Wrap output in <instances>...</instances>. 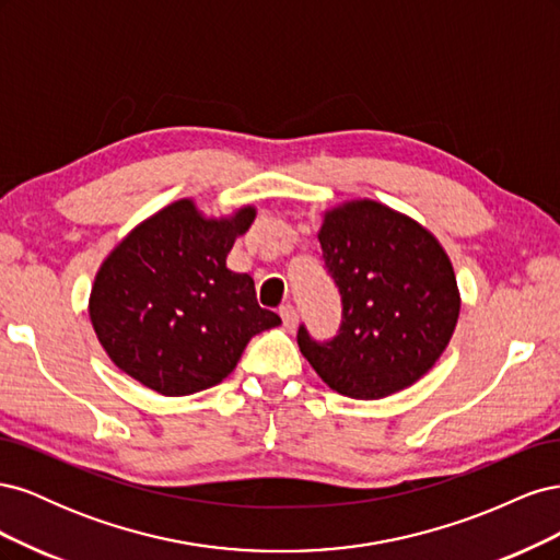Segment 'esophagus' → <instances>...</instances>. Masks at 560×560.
<instances>
[{
	"mask_svg": "<svg viewBox=\"0 0 560 560\" xmlns=\"http://www.w3.org/2000/svg\"><path fill=\"white\" fill-rule=\"evenodd\" d=\"M280 317H282L284 329L296 327V308L292 306V303H284V306H280Z\"/></svg>",
	"mask_w": 560,
	"mask_h": 560,
	"instance_id": "obj_1",
	"label": "esophagus"
}]
</instances>
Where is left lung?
Masks as SVG:
<instances>
[{
	"mask_svg": "<svg viewBox=\"0 0 560 560\" xmlns=\"http://www.w3.org/2000/svg\"><path fill=\"white\" fill-rule=\"evenodd\" d=\"M322 257L343 301L329 343L299 329L301 354L336 393L381 399L413 385L442 358L460 317L446 249L425 226L371 198L325 210Z\"/></svg>",
	"mask_w": 560,
	"mask_h": 560,
	"instance_id": "obj_1",
	"label": "left lung"
}]
</instances>
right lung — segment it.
<instances>
[{
    "mask_svg": "<svg viewBox=\"0 0 560 560\" xmlns=\"http://www.w3.org/2000/svg\"><path fill=\"white\" fill-rule=\"evenodd\" d=\"M257 217L243 206L202 214L182 198L147 217L100 264L89 299L91 325L126 376L165 397L222 383L254 334L278 327L247 273L226 257Z\"/></svg>",
    "mask_w": 560,
    "mask_h": 560,
    "instance_id": "1",
    "label": "right lung"
}]
</instances>
